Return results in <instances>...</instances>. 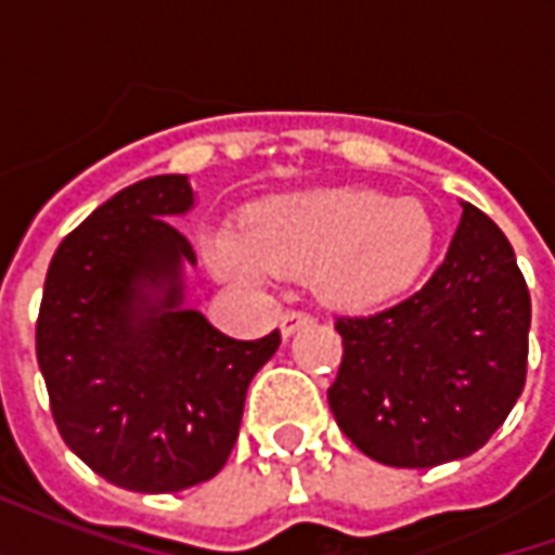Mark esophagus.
<instances>
[{
    "label": "esophagus",
    "instance_id": "34e87169",
    "mask_svg": "<svg viewBox=\"0 0 555 555\" xmlns=\"http://www.w3.org/2000/svg\"><path fill=\"white\" fill-rule=\"evenodd\" d=\"M312 324V318L302 312H285L282 314V321H279V333H282V338H291L297 330H302V326Z\"/></svg>",
    "mask_w": 555,
    "mask_h": 555
}]
</instances>
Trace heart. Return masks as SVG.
Returning a JSON list of instances; mask_svg holds the SVG:
<instances>
[{
  "label": "heart",
  "instance_id": "obj_1",
  "mask_svg": "<svg viewBox=\"0 0 555 555\" xmlns=\"http://www.w3.org/2000/svg\"><path fill=\"white\" fill-rule=\"evenodd\" d=\"M434 241L437 225L418 198L321 186L270 195L249 207L246 231H210L205 246L214 270L231 282L312 276L326 306L372 312L422 276Z\"/></svg>",
  "mask_w": 555,
  "mask_h": 555
}]
</instances>
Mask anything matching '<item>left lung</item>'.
Returning <instances> with one entry per match:
<instances>
[{
    "instance_id": "obj_1",
    "label": "left lung",
    "mask_w": 555,
    "mask_h": 555,
    "mask_svg": "<svg viewBox=\"0 0 555 555\" xmlns=\"http://www.w3.org/2000/svg\"><path fill=\"white\" fill-rule=\"evenodd\" d=\"M425 288L372 318H338L345 345L330 410L386 466L461 461L512 413L526 384L532 302L508 237L478 207Z\"/></svg>"
}]
</instances>
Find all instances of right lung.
<instances>
[{
	"instance_id": "add662e5",
	"label": "right lung",
	"mask_w": 555,
	"mask_h": 555,
	"mask_svg": "<svg viewBox=\"0 0 555 555\" xmlns=\"http://www.w3.org/2000/svg\"><path fill=\"white\" fill-rule=\"evenodd\" d=\"M186 175L130 183L59 243L38 314V365L70 452L137 493H175L229 461L243 401L279 333L222 336L186 306Z\"/></svg>"
}]
</instances>
